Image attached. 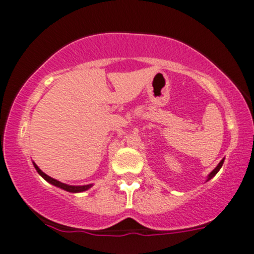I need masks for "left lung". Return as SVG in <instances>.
I'll return each mask as SVG.
<instances>
[{
  "mask_svg": "<svg viewBox=\"0 0 254 254\" xmlns=\"http://www.w3.org/2000/svg\"><path fill=\"white\" fill-rule=\"evenodd\" d=\"M223 163H224V159H221V161H220V163H219V164L217 165V168H215V169L214 170H213V172L212 173H210V174L209 175H208V180H210V179H212L213 178V176H214L215 174H217V173L219 172V170H220V168H221V165H223Z\"/></svg>",
  "mask_w": 254,
  "mask_h": 254,
  "instance_id": "8db88e82",
  "label": "left lung"
}]
</instances>
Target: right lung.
I'll return each mask as SVG.
<instances>
[{"label":"right lung","mask_w":254,"mask_h":254,"mask_svg":"<svg viewBox=\"0 0 254 254\" xmlns=\"http://www.w3.org/2000/svg\"><path fill=\"white\" fill-rule=\"evenodd\" d=\"M34 167H35V169L37 170V173H39V174L41 175L42 178L45 179V180L49 181V183L52 184V185L57 186V188L63 189V190H65V191H68V192H82V191L89 190V189L91 188V185H85V186H70V185H66V184H63V183H61V181H57V180H56V179L51 178V176L45 174V173L42 172V170L40 169V168L37 167L36 164H34Z\"/></svg>","instance_id":"right-lung-1"}]
</instances>
